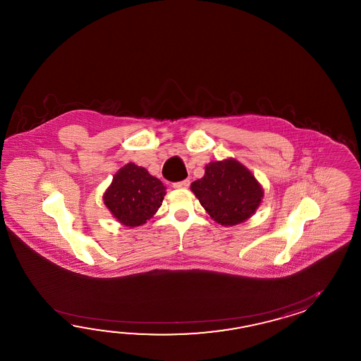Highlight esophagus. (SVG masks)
Returning <instances> with one entry per match:
<instances>
[{
  "mask_svg": "<svg viewBox=\"0 0 361 361\" xmlns=\"http://www.w3.org/2000/svg\"><path fill=\"white\" fill-rule=\"evenodd\" d=\"M173 187H174L176 190H185V188L190 187V180L185 179V180H182V182H177V183L173 184Z\"/></svg>",
  "mask_w": 361,
  "mask_h": 361,
  "instance_id": "1",
  "label": "esophagus"
}]
</instances>
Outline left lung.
<instances>
[{
  "instance_id": "8db88e82",
  "label": "left lung",
  "mask_w": 361,
  "mask_h": 361,
  "mask_svg": "<svg viewBox=\"0 0 361 361\" xmlns=\"http://www.w3.org/2000/svg\"><path fill=\"white\" fill-rule=\"evenodd\" d=\"M191 191L210 218L224 227L247 221L264 196L253 173L232 157L209 162L204 177L191 184Z\"/></svg>"
}]
</instances>
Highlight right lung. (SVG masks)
I'll list each match as a JSON object with an SVG mask.
<instances>
[{"label":"right lung","mask_w":361,"mask_h":361,"mask_svg":"<svg viewBox=\"0 0 361 361\" xmlns=\"http://www.w3.org/2000/svg\"><path fill=\"white\" fill-rule=\"evenodd\" d=\"M166 188L147 169L129 162L114 176L103 201L111 214L126 227H138L149 221L161 207Z\"/></svg>","instance_id":"right-lung-1"}]
</instances>
